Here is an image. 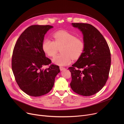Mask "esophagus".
<instances>
[{
	"label": "esophagus",
	"mask_w": 124,
	"mask_h": 124,
	"mask_svg": "<svg viewBox=\"0 0 124 124\" xmlns=\"http://www.w3.org/2000/svg\"><path fill=\"white\" fill-rule=\"evenodd\" d=\"M60 69L61 71H62V70H63L65 69V68L63 67H60Z\"/></svg>",
	"instance_id": "obj_1"
}]
</instances>
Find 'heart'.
Segmentation results:
<instances>
[{"instance_id":"heart-1","label":"heart","mask_w":124,"mask_h":124,"mask_svg":"<svg viewBox=\"0 0 124 124\" xmlns=\"http://www.w3.org/2000/svg\"><path fill=\"white\" fill-rule=\"evenodd\" d=\"M53 41L46 39L42 42V49L49 57L57 53L58 47H60L59 54L52 59L53 62L60 66H65L71 62V60L78 59L84 51L85 44L81 39L65 31H58L52 35Z\"/></svg>"}]
</instances>
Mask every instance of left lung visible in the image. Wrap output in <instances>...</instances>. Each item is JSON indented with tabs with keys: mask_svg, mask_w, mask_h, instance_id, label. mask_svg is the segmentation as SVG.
<instances>
[{
	"mask_svg": "<svg viewBox=\"0 0 124 124\" xmlns=\"http://www.w3.org/2000/svg\"><path fill=\"white\" fill-rule=\"evenodd\" d=\"M82 31L85 44L78 60L69 67L74 92L83 96L93 95L101 90L108 79L111 63L108 44L101 32L92 24L72 23Z\"/></svg>",
	"mask_w": 124,
	"mask_h": 124,
	"instance_id": "obj_1",
	"label": "left lung"
}]
</instances>
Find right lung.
<instances>
[{"mask_svg":"<svg viewBox=\"0 0 124 124\" xmlns=\"http://www.w3.org/2000/svg\"><path fill=\"white\" fill-rule=\"evenodd\" d=\"M49 25H32L19 36L13 51L11 66L18 85L24 93L32 96L47 94L53 88L59 67L51 64L42 49V42ZM49 67L42 69L43 66Z\"/></svg>","mask_w":124,"mask_h":124,"instance_id":"right-lung-1","label":"right lung"}]
</instances>
